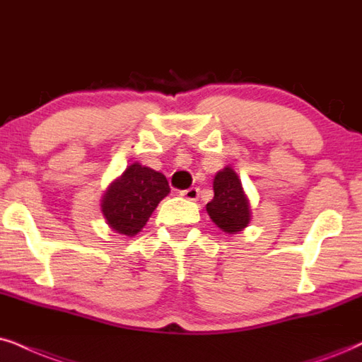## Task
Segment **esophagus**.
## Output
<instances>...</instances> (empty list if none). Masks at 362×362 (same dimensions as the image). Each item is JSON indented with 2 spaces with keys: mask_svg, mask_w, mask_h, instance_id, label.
Listing matches in <instances>:
<instances>
[{
  "mask_svg": "<svg viewBox=\"0 0 362 362\" xmlns=\"http://www.w3.org/2000/svg\"><path fill=\"white\" fill-rule=\"evenodd\" d=\"M180 195L187 200H197V199H199V189H197V187H190V189L182 190Z\"/></svg>",
  "mask_w": 362,
  "mask_h": 362,
  "instance_id": "34e87169",
  "label": "esophagus"
}]
</instances>
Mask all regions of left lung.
Masks as SVG:
<instances>
[{"mask_svg": "<svg viewBox=\"0 0 362 362\" xmlns=\"http://www.w3.org/2000/svg\"><path fill=\"white\" fill-rule=\"evenodd\" d=\"M205 209L215 226L226 234H237L249 226L250 204L234 168L226 167L215 173L214 199Z\"/></svg>", "mask_w": 362, "mask_h": 362, "instance_id": "obj_1", "label": "left lung"}]
</instances>
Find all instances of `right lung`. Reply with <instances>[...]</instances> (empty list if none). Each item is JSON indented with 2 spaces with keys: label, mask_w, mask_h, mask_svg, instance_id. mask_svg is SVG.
I'll use <instances>...</instances> for the list:
<instances>
[{
  "label": "right lung",
  "mask_w": 362,
  "mask_h": 362,
  "mask_svg": "<svg viewBox=\"0 0 362 362\" xmlns=\"http://www.w3.org/2000/svg\"><path fill=\"white\" fill-rule=\"evenodd\" d=\"M168 192L170 187L163 173L135 162L110 184L100 207L112 230L134 237L145 227Z\"/></svg>",
  "instance_id": "obj_1"
}]
</instances>
